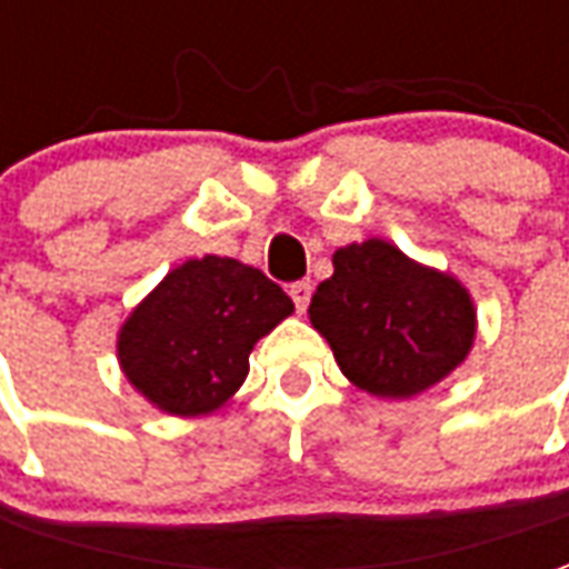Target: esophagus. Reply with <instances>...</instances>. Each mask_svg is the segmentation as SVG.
<instances>
[{
    "label": "esophagus",
    "mask_w": 569,
    "mask_h": 569,
    "mask_svg": "<svg viewBox=\"0 0 569 569\" xmlns=\"http://www.w3.org/2000/svg\"><path fill=\"white\" fill-rule=\"evenodd\" d=\"M310 292H313V286H310V280H298V283L289 286V296H292V301H296L298 313H305V310H308Z\"/></svg>",
    "instance_id": "esophagus-1"
}]
</instances>
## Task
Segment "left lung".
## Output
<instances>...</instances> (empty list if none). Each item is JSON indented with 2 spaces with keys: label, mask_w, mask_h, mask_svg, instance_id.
I'll return each mask as SVG.
<instances>
[{
  "label": "left lung",
  "mask_w": 569,
  "mask_h": 569,
  "mask_svg": "<svg viewBox=\"0 0 569 569\" xmlns=\"http://www.w3.org/2000/svg\"><path fill=\"white\" fill-rule=\"evenodd\" d=\"M332 264L308 313L359 390L411 399L469 357L476 308L451 273L418 264L378 237L341 247Z\"/></svg>",
  "instance_id": "obj_1"
}]
</instances>
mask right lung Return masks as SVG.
<instances>
[{"label": "right lung", "instance_id": "1", "mask_svg": "<svg viewBox=\"0 0 569 569\" xmlns=\"http://www.w3.org/2000/svg\"><path fill=\"white\" fill-rule=\"evenodd\" d=\"M296 310L259 268L188 259L133 308L118 332L121 371L151 406L176 418L212 415L240 390L249 353Z\"/></svg>", "mask_w": 569, "mask_h": 569}]
</instances>
